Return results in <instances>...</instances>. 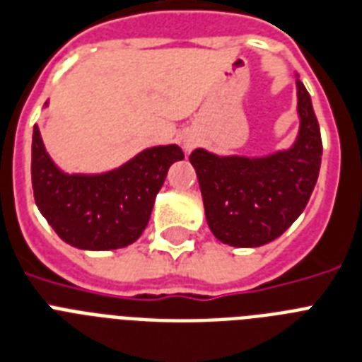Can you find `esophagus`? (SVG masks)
I'll use <instances>...</instances> for the list:
<instances>
[{
    "instance_id": "obj_1",
    "label": "esophagus",
    "mask_w": 362,
    "mask_h": 362,
    "mask_svg": "<svg viewBox=\"0 0 362 362\" xmlns=\"http://www.w3.org/2000/svg\"><path fill=\"white\" fill-rule=\"evenodd\" d=\"M197 146V139L193 137V135H187V137H184V151L186 152H191L193 148Z\"/></svg>"
}]
</instances>
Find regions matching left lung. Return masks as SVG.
<instances>
[{
  "mask_svg": "<svg viewBox=\"0 0 362 362\" xmlns=\"http://www.w3.org/2000/svg\"><path fill=\"white\" fill-rule=\"evenodd\" d=\"M298 85L299 135L292 148L266 158L191 152L210 230L232 247L273 242L307 206L322 163V135L310 95Z\"/></svg>",
  "mask_w": 362,
  "mask_h": 362,
  "instance_id": "8db88e82",
  "label": "left lung"
}]
</instances>
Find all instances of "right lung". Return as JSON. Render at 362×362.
<instances>
[{"label": "right lung", "mask_w": 362, "mask_h": 362, "mask_svg": "<svg viewBox=\"0 0 362 362\" xmlns=\"http://www.w3.org/2000/svg\"><path fill=\"white\" fill-rule=\"evenodd\" d=\"M178 145L152 146L119 169L102 175H66L44 148L33 128L31 182L38 210L63 242L87 251L134 243L148 225L158 191L175 161Z\"/></svg>", "instance_id": "right-lung-1"}]
</instances>
